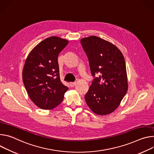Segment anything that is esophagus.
Returning a JSON list of instances; mask_svg holds the SVG:
<instances>
[{
    "label": "esophagus",
    "instance_id": "1",
    "mask_svg": "<svg viewBox=\"0 0 154 154\" xmlns=\"http://www.w3.org/2000/svg\"><path fill=\"white\" fill-rule=\"evenodd\" d=\"M76 84V82H70V86L72 88L74 87Z\"/></svg>",
    "mask_w": 154,
    "mask_h": 154
}]
</instances>
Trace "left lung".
<instances>
[{
  "instance_id": "8db88e82",
  "label": "left lung",
  "mask_w": 154,
  "mask_h": 154,
  "mask_svg": "<svg viewBox=\"0 0 154 154\" xmlns=\"http://www.w3.org/2000/svg\"><path fill=\"white\" fill-rule=\"evenodd\" d=\"M81 44L94 77L85 100L94 113L110 114L119 106L127 92L124 57L115 45L96 36L82 38Z\"/></svg>"
}]
</instances>
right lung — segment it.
<instances>
[{"instance_id": "right-lung-1", "label": "right lung", "mask_w": 154, "mask_h": 154, "mask_svg": "<svg viewBox=\"0 0 154 154\" xmlns=\"http://www.w3.org/2000/svg\"><path fill=\"white\" fill-rule=\"evenodd\" d=\"M68 41L51 37L41 42L28 55L23 80L31 100L43 109H52L62 101L68 88L60 79L58 56Z\"/></svg>"}]
</instances>
